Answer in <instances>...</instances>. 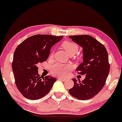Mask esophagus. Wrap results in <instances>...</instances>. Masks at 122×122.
<instances>
[{
  "instance_id": "esophagus-1",
  "label": "esophagus",
  "mask_w": 122,
  "mask_h": 122,
  "mask_svg": "<svg viewBox=\"0 0 122 122\" xmlns=\"http://www.w3.org/2000/svg\"><path fill=\"white\" fill-rule=\"evenodd\" d=\"M59 80L62 81H63V82H64V81H66L67 80V79L66 78H59Z\"/></svg>"
}]
</instances>
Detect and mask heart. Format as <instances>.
<instances>
[{"label": "heart", "instance_id": "heart-1", "mask_svg": "<svg viewBox=\"0 0 122 122\" xmlns=\"http://www.w3.org/2000/svg\"><path fill=\"white\" fill-rule=\"evenodd\" d=\"M61 46L66 50L69 55H73L78 51V45L75 42L70 41H66L61 44ZM53 55V51L50 53V56ZM78 59L79 58H78ZM50 72L52 74L58 76L63 77L67 75L68 71L69 69L68 66H65L62 64H54L50 66Z\"/></svg>", "mask_w": 122, "mask_h": 122}]
</instances>
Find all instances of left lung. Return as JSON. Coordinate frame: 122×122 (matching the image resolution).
<instances>
[{
    "label": "left lung",
    "mask_w": 122,
    "mask_h": 122,
    "mask_svg": "<svg viewBox=\"0 0 122 122\" xmlns=\"http://www.w3.org/2000/svg\"><path fill=\"white\" fill-rule=\"evenodd\" d=\"M82 47L83 61L77 68L79 75H86L79 83L73 78L74 86L69 89L71 95L79 100H88L97 95L105 85L110 70L107 52L105 46L87 35L69 36Z\"/></svg>",
    "instance_id": "1"
}]
</instances>
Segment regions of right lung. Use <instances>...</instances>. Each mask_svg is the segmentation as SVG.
I'll return each mask as SVG.
<instances>
[{
  "label": "right lung",
  "instance_id": "1",
  "mask_svg": "<svg viewBox=\"0 0 122 122\" xmlns=\"http://www.w3.org/2000/svg\"><path fill=\"white\" fill-rule=\"evenodd\" d=\"M63 38L50 35H36L22 42L15 49L12 62L15 83L27 99L37 100L51 90L56 79L50 76L40 77L37 64L46 61L50 49Z\"/></svg>",
  "mask_w": 122,
  "mask_h": 122
}]
</instances>
